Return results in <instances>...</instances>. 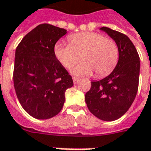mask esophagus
I'll return each mask as SVG.
<instances>
[{
	"label": "esophagus",
	"instance_id": "1",
	"mask_svg": "<svg viewBox=\"0 0 151 151\" xmlns=\"http://www.w3.org/2000/svg\"><path fill=\"white\" fill-rule=\"evenodd\" d=\"M79 80H80V79L78 78H75V77L73 78V83H74V84H77V83L79 82Z\"/></svg>",
	"mask_w": 151,
	"mask_h": 151
}]
</instances>
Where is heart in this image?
<instances>
[{
    "mask_svg": "<svg viewBox=\"0 0 151 151\" xmlns=\"http://www.w3.org/2000/svg\"><path fill=\"white\" fill-rule=\"evenodd\" d=\"M69 43H57L54 47L56 59L64 67L70 69L82 56L83 63L73 68V74L99 78L108 75L119 60V47L113 40L96 32H82L68 37Z\"/></svg>",
    "mask_w": 151,
    "mask_h": 151,
    "instance_id": "b5f03b06",
    "label": "heart"
}]
</instances>
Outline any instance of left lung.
I'll return each instance as SVG.
<instances>
[{
	"label": "left lung",
	"instance_id": "8db88e82",
	"mask_svg": "<svg viewBox=\"0 0 151 151\" xmlns=\"http://www.w3.org/2000/svg\"><path fill=\"white\" fill-rule=\"evenodd\" d=\"M100 30L116 43L119 60L113 71L104 78L91 82L85 95L89 111L105 121H113L123 116L136 97L140 73V58L135 46L125 35L108 27Z\"/></svg>",
	"mask_w": 151,
	"mask_h": 151
}]
</instances>
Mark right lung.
<instances>
[{
	"instance_id": "obj_1",
	"label": "right lung",
	"mask_w": 151,
	"mask_h": 151,
	"mask_svg": "<svg viewBox=\"0 0 151 151\" xmlns=\"http://www.w3.org/2000/svg\"><path fill=\"white\" fill-rule=\"evenodd\" d=\"M67 33L40 24L25 35L16 48L14 85L18 101L31 116L46 120L61 111L72 77L54 54L55 44Z\"/></svg>"
}]
</instances>
